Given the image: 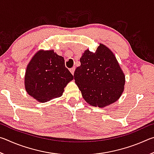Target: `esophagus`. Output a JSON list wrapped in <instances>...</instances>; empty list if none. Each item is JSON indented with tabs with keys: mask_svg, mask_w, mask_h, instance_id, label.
I'll return each instance as SVG.
<instances>
[{
	"mask_svg": "<svg viewBox=\"0 0 154 154\" xmlns=\"http://www.w3.org/2000/svg\"><path fill=\"white\" fill-rule=\"evenodd\" d=\"M75 70V66H74V67H72V68H71V69H70V71H71V73H72V75H74Z\"/></svg>",
	"mask_w": 154,
	"mask_h": 154,
	"instance_id": "1",
	"label": "esophagus"
}]
</instances>
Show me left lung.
<instances>
[{
	"label": "left lung",
	"instance_id": "1",
	"mask_svg": "<svg viewBox=\"0 0 154 154\" xmlns=\"http://www.w3.org/2000/svg\"><path fill=\"white\" fill-rule=\"evenodd\" d=\"M80 62L74 79L85 100L98 107L118 100L124 91L125 76L113 52L100 44L95 53L85 51Z\"/></svg>",
	"mask_w": 154,
	"mask_h": 154
}]
</instances>
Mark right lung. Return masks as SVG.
<instances>
[{
  "mask_svg": "<svg viewBox=\"0 0 154 154\" xmlns=\"http://www.w3.org/2000/svg\"><path fill=\"white\" fill-rule=\"evenodd\" d=\"M73 75L66 68L63 57L53 50L39 51L28 64L25 75L28 94L41 103L62 95Z\"/></svg>",
  "mask_w": 154,
  "mask_h": 154,
  "instance_id": "right-lung-1",
  "label": "right lung"
}]
</instances>
